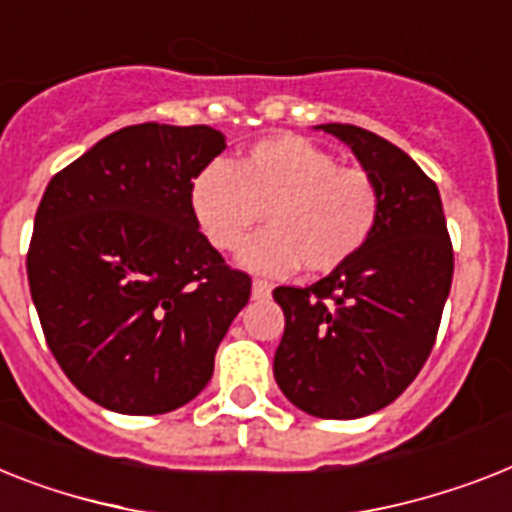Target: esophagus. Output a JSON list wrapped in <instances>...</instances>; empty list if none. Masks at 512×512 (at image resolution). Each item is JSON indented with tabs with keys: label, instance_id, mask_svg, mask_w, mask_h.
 I'll return each instance as SVG.
<instances>
[{
	"label": "esophagus",
	"instance_id": "esophagus-1",
	"mask_svg": "<svg viewBox=\"0 0 512 512\" xmlns=\"http://www.w3.org/2000/svg\"><path fill=\"white\" fill-rule=\"evenodd\" d=\"M269 295H272V285H269V282L253 280V285H251V298H253V301H266Z\"/></svg>",
	"mask_w": 512,
	"mask_h": 512
}]
</instances>
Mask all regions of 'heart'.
Returning a JSON list of instances; mask_svg holds the SVG:
<instances>
[{
    "label": "heart",
    "mask_w": 512,
    "mask_h": 512,
    "mask_svg": "<svg viewBox=\"0 0 512 512\" xmlns=\"http://www.w3.org/2000/svg\"><path fill=\"white\" fill-rule=\"evenodd\" d=\"M190 206L211 246L235 251L264 211L266 230L248 240L240 264L285 277L303 264L327 274L348 264L377 230L382 193L361 167L301 135H269L253 143L238 167L211 162L190 188Z\"/></svg>",
    "instance_id": "heart-1"
}]
</instances>
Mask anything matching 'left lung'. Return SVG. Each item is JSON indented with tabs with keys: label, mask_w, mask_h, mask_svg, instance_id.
Here are the masks:
<instances>
[{
	"label": "left lung",
	"mask_w": 512,
	"mask_h": 512,
	"mask_svg": "<svg viewBox=\"0 0 512 512\" xmlns=\"http://www.w3.org/2000/svg\"><path fill=\"white\" fill-rule=\"evenodd\" d=\"M382 193L374 235L311 287H277L285 335L274 379L316 418H361L403 395L432 353L453 285V246L437 185L395 143L327 122Z\"/></svg>",
	"instance_id": "left-lung-1"
}]
</instances>
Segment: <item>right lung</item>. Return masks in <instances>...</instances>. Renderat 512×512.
<instances>
[{
	"label": "right lung",
	"mask_w": 512,
	"mask_h": 512,
	"mask_svg": "<svg viewBox=\"0 0 512 512\" xmlns=\"http://www.w3.org/2000/svg\"><path fill=\"white\" fill-rule=\"evenodd\" d=\"M227 149L209 125L143 122L101 138L46 185L28 285L49 350L86 398L128 416L190 403L251 298L201 235L193 180Z\"/></svg>",
	"instance_id": "add662e5"
}]
</instances>
